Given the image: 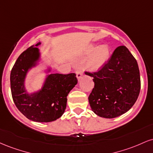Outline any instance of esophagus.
I'll return each instance as SVG.
<instances>
[{
    "label": "esophagus",
    "mask_w": 153,
    "mask_h": 153,
    "mask_svg": "<svg viewBox=\"0 0 153 153\" xmlns=\"http://www.w3.org/2000/svg\"><path fill=\"white\" fill-rule=\"evenodd\" d=\"M76 75H77V78H78V80H80L81 78V77L82 76V66H80L78 68V69L76 71Z\"/></svg>",
    "instance_id": "obj_1"
}]
</instances>
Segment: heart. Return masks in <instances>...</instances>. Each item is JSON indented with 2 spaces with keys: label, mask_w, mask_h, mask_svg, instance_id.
Listing matches in <instances>:
<instances>
[{
  "label": "heart",
  "mask_w": 153,
  "mask_h": 153,
  "mask_svg": "<svg viewBox=\"0 0 153 153\" xmlns=\"http://www.w3.org/2000/svg\"><path fill=\"white\" fill-rule=\"evenodd\" d=\"M95 50V47H92L91 50ZM109 57V49L106 46H102L99 47L94 54L91 56L88 62V67L91 70H99L101 68Z\"/></svg>",
  "instance_id": "b5f03b06"
}]
</instances>
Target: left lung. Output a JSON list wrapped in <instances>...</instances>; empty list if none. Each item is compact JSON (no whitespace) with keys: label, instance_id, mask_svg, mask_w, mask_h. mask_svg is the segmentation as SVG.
<instances>
[{"label":"left lung","instance_id":"1","mask_svg":"<svg viewBox=\"0 0 153 153\" xmlns=\"http://www.w3.org/2000/svg\"><path fill=\"white\" fill-rule=\"evenodd\" d=\"M86 73L94 78V87L88 101L96 114L115 118L136 102L141 87L140 71L136 59L125 46L116 48L99 71Z\"/></svg>","mask_w":153,"mask_h":153}]
</instances>
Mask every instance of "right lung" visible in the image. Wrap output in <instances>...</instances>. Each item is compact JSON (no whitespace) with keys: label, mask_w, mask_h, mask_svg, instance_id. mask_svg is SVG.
Masks as SVG:
<instances>
[{"label":"right lung","mask_w":153,"mask_h":153,"mask_svg":"<svg viewBox=\"0 0 153 153\" xmlns=\"http://www.w3.org/2000/svg\"><path fill=\"white\" fill-rule=\"evenodd\" d=\"M40 42L35 46H38ZM39 52L31 46L22 52L10 72V90L16 106L26 118L34 122H50L59 119L66 108L67 96L78 83L75 73L50 74L41 91L29 95L24 82L29 68L35 65Z\"/></svg>","instance_id":"add662e5"}]
</instances>
